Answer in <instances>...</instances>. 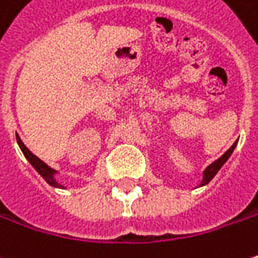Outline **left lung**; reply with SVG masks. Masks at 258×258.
Segmentation results:
<instances>
[{"mask_svg":"<svg viewBox=\"0 0 258 258\" xmlns=\"http://www.w3.org/2000/svg\"><path fill=\"white\" fill-rule=\"evenodd\" d=\"M235 146H237V143H234V144L231 146L230 149H228V150L225 151V153H224V154H222V156L219 157L218 160H215L214 163H211V164L208 166L207 169L204 170V173H202V182L199 183V187H201V186L208 185V183H209V182H211V180H212V179L215 177V174L218 173L219 169H221V167H222V166L225 164V162H227V160L230 159V156L232 154V151H234V149H235Z\"/></svg>","mask_w":258,"mask_h":258,"instance_id":"left-lung-1","label":"left lung"}]
</instances>
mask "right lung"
Wrapping results in <instances>:
<instances>
[{
  "label": "right lung",
  "instance_id": "obj_1",
  "mask_svg": "<svg viewBox=\"0 0 258 258\" xmlns=\"http://www.w3.org/2000/svg\"><path fill=\"white\" fill-rule=\"evenodd\" d=\"M17 143L18 146H20V149H21V151H23V154H24V157L27 159L28 163L36 169V172L49 183L50 186H53V187H59V189H66V186L62 185L57 179H56V174H59V172L57 170H54L53 167H50L49 164H46V163L43 162V160H40L39 157L36 156V154H33L31 151L28 150L27 147H26V144L21 141V139H20V136L17 134Z\"/></svg>",
  "mask_w": 258,
  "mask_h": 258
}]
</instances>
